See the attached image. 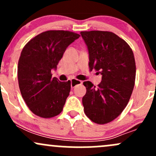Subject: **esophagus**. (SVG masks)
Wrapping results in <instances>:
<instances>
[{
	"label": "esophagus",
	"instance_id": "obj_1",
	"mask_svg": "<svg viewBox=\"0 0 156 156\" xmlns=\"http://www.w3.org/2000/svg\"><path fill=\"white\" fill-rule=\"evenodd\" d=\"M70 81H71V88H74L76 85H78V84L82 83L81 80L75 79V78H73Z\"/></svg>",
	"mask_w": 156,
	"mask_h": 156
}]
</instances>
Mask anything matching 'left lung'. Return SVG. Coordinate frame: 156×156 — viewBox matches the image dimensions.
Listing matches in <instances>:
<instances>
[{"instance_id": "left-lung-1", "label": "left lung", "mask_w": 156, "mask_h": 156, "mask_svg": "<svg viewBox=\"0 0 156 156\" xmlns=\"http://www.w3.org/2000/svg\"><path fill=\"white\" fill-rule=\"evenodd\" d=\"M89 53L90 70L102 75L95 87L84 81L87 93L82 98L84 112L91 120L105 124L124 110L135 84L136 63L128 44L109 31L80 32Z\"/></svg>"}]
</instances>
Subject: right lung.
<instances>
[{"instance_id":"1","label":"right lung","mask_w":156,"mask_h":156,"mask_svg":"<svg viewBox=\"0 0 156 156\" xmlns=\"http://www.w3.org/2000/svg\"><path fill=\"white\" fill-rule=\"evenodd\" d=\"M80 35L68 31H48L31 39L19 58L17 77L20 90L34 114L51 118L62 112L70 92V80L52 78L51 70L66 49Z\"/></svg>"}]
</instances>
